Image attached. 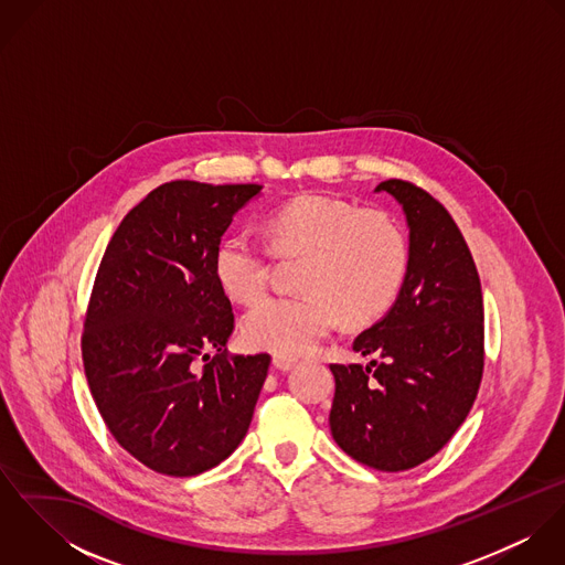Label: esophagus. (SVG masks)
<instances>
[{
	"mask_svg": "<svg viewBox=\"0 0 565 565\" xmlns=\"http://www.w3.org/2000/svg\"><path fill=\"white\" fill-rule=\"evenodd\" d=\"M271 363H274V367H276V370H280V372H289V370L298 363V359L287 356V354H274Z\"/></svg>",
	"mask_w": 565,
	"mask_h": 565,
	"instance_id": "esophagus-1",
	"label": "esophagus"
}]
</instances>
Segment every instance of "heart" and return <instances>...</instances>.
Returning a JSON list of instances; mask_svg holds the SVG:
<instances>
[{
	"label": "heart",
	"mask_w": 565,
	"mask_h": 565,
	"mask_svg": "<svg viewBox=\"0 0 565 565\" xmlns=\"http://www.w3.org/2000/svg\"><path fill=\"white\" fill-rule=\"evenodd\" d=\"M265 233L278 256H305L298 269L302 294L269 296L243 316V339L256 350L307 352L341 318H381L403 289L408 243L385 211L309 193L274 209ZM213 274L231 300L249 305L267 289V252L247 233H228L215 247Z\"/></svg>",
	"instance_id": "b5f03b06"
}]
</instances>
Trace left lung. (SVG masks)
Returning a JSON list of instances; mask_svg holds the SVG:
<instances>
[{"mask_svg":"<svg viewBox=\"0 0 565 565\" xmlns=\"http://www.w3.org/2000/svg\"><path fill=\"white\" fill-rule=\"evenodd\" d=\"M408 226V269L392 309L352 350L365 367L332 363L330 433L381 472L437 455L466 422L483 379V294L470 247L450 213L424 189L385 180Z\"/></svg>","mask_w":565,"mask_h":565,"instance_id":"8db88e82","label":"left lung"}]
</instances>
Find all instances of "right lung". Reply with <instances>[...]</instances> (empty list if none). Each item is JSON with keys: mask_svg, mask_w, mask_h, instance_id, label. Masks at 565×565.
I'll list each match as a JSON object with an SVG mask.
<instances>
[{"mask_svg": "<svg viewBox=\"0 0 565 565\" xmlns=\"http://www.w3.org/2000/svg\"><path fill=\"white\" fill-rule=\"evenodd\" d=\"M260 189L164 182L102 256L82 334L86 381L117 444L159 475L220 466L249 428L271 359L226 352L235 316L213 254Z\"/></svg>", "mask_w": 565, "mask_h": 565, "instance_id": "add662e5", "label": "right lung"}]
</instances>
